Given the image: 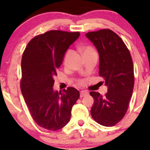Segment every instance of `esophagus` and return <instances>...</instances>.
Here are the masks:
<instances>
[{"mask_svg":"<svg viewBox=\"0 0 150 150\" xmlns=\"http://www.w3.org/2000/svg\"><path fill=\"white\" fill-rule=\"evenodd\" d=\"M86 95H88V92L86 91H80V96H81V98L86 96Z\"/></svg>","mask_w":150,"mask_h":150,"instance_id":"esophagus-1","label":"esophagus"}]
</instances>
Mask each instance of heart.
I'll list each match as a JSON object with an SVG mask.
<instances>
[{
  "label": "heart",
  "instance_id": "heart-1",
  "mask_svg": "<svg viewBox=\"0 0 150 150\" xmlns=\"http://www.w3.org/2000/svg\"><path fill=\"white\" fill-rule=\"evenodd\" d=\"M80 51L83 54L86 55L88 54H91V53H96V51L92 48L91 46H85L83 48H80ZM72 54H73V51L71 49L68 50L66 52L65 55L64 57V64H67L69 63V60H70L71 57H72ZM77 84L79 85V86H83L85 84V81L83 79H78L77 80Z\"/></svg>",
  "mask_w": 150,
  "mask_h": 150
}]
</instances>
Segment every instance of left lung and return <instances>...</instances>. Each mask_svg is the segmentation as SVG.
<instances>
[{
  "label": "left lung",
  "mask_w": 150,
  "mask_h": 150,
  "mask_svg": "<svg viewBox=\"0 0 150 150\" xmlns=\"http://www.w3.org/2000/svg\"><path fill=\"white\" fill-rule=\"evenodd\" d=\"M99 54V76L105 80L108 91L104 96L91 91L94 99L91 115L104 126H113L123 118L128 110L134 86V64L122 40L109 29L86 33Z\"/></svg>",
  "instance_id": "left-lung-1"
}]
</instances>
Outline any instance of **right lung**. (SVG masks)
Returning <instances> with one entry per match:
<instances>
[{
	"label": "right lung",
	"instance_id": "add662e5",
	"mask_svg": "<svg viewBox=\"0 0 150 150\" xmlns=\"http://www.w3.org/2000/svg\"><path fill=\"white\" fill-rule=\"evenodd\" d=\"M79 32L51 30L33 38L22 54L20 88L35 122L49 131L64 127L70 120L72 107L80 97L76 88L54 91V78L69 46Z\"/></svg>",
	"mask_w": 150,
	"mask_h": 150
}]
</instances>
